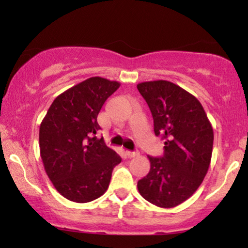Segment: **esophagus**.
<instances>
[{"label":"esophagus","instance_id":"1","mask_svg":"<svg viewBox=\"0 0 248 248\" xmlns=\"http://www.w3.org/2000/svg\"><path fill=\"white\" fill-rule=\"evenodd\" d=\"M126 155H127L129 158L136 157V156H139V152H130V150H127Z\"/></svg>","mask_w":248,"mask_h":248}]
</instances>
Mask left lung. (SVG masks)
Masks as SVG:
<instances>
[{
  "label": "left lung",
  "instance_id": "1",
  "mask_svg": "<svg viewBox=\"0 0 248 248\" xmlns=\"http://www.w3.org/2000/svg\"><path fill=\"white\" fill-rule=\"evenodd\" d=\"M138 90L152 112L155 135L164 141L163 156H148L150 171L138 182L139 192L158 207L177 206L191 197L209 170L212 126L201 102L172 82H141Z\"/></svg>",
  "mask_w": 248,
  "mask_h": 248
}]
</instances>
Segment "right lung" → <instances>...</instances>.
Masks as SVG:
<instances>
[{"instance_id": "add662e5", "label": "right lung", "mask_w": 248, "mask_h": 248, "mask_svg": "<svg viewBox=\"0 0 248 248\" xmlns=\"http://www.w3.org/2000/svg\"><path fill=\"white\" fill-rule=\"evenodd\" d=\"M120 84L92 77L53 100L39 128L44 169L62 197L87 203L106 192L121 157L104 140L92 138L102 105Z\"/></svg>"}]
</instances>
